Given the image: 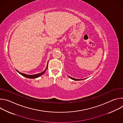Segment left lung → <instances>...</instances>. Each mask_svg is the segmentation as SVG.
Returning <instances> with one entry per match:
<instances>
[{
    "label": "left lung",
    "mask_w": 123,
    "mask_h": 123,
    "mask_svg": "<svg viewBox=\"0 0 123 123\" xmlns=\"http://www.w3.org/2000/svg\"><path fill=\"white\" fill-rule=\"evenodd\" d=\"M71 79H73V80H75V81H79V80H80V79H75V78H72V77H70V76H68ZM81 80H82V79H81Z\"/></svg>",
    "instance_id": "left-lung-1"
}]
</instances>
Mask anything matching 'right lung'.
<instances>
[{"label": "right lung", "instance_id": "right-lung-1", "mask_svg": "<svg viewBox=\"0 0 123 123\" xmlns=\"http://www.w3.org/2000/svg\"><path fill=\"white\" fill-rule=\"evenodd\" d=\"M48 67V63L47 64V66L46 68L45 69V70L44 71H43V72H42V73H40V74H34V75H27V74H25L21 73L18 72V71H17V70H16V71H17V72H18L19 74H20L21 75H22V76H24V77H26V78H31V79H34V78H37V77H38L41 76L42 75H43V74L45 73V72H46V70L47 69Z\"/></svg>", "mask_w": 123, "mask_h": 123}]
</instances>
